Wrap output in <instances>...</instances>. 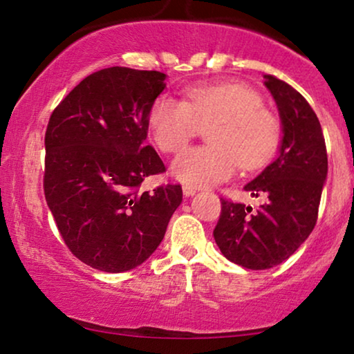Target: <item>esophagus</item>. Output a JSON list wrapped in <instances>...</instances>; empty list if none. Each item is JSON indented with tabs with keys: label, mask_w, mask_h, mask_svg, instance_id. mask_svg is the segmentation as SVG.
Instances as JSON below:
<instances>
[{
	"label": "esophagus",
	"mask_w": 354,
	"mask_h": 354,
	"mask_svg": "<svg viewBox=\"0 0 354 354\" xmlns=\"http://www.w3.org/2000/svg\"><path fill=\"white\" fill-rule=\"evenodd\" d=\"M182 190H183V195H185V196H192V195H195V193H196V188L192 187V185H183Z\"/></svg>",
	"instance_id": "34e87169"
}]
</instances>
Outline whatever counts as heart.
I'll use <instances>...</instances> for the list:
<instances>
[{"mask_svg":"<svg viewBox=\"0 0 354 354\" xmlns=\"http://www.w3.org/2000/svg\"><path fill=\"white\" fill-rule=\"evenodd\" d=\"M185 101L161 95L149 111V129L159 149L174 153L209 125V145L180 151L172 174L195 187L216 185L234 176L239 164L253 171L269 161L279 145V119L264 108L258 91L241 84L185 88Z\"/></svg>","mask_w":354,"mask_h":354,"instance_id":"heart-1","label":"heart"}]
</instances>
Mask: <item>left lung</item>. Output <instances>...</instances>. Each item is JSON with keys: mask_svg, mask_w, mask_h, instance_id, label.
I'll return each mask as SVG.
<instances>
[{"mask_svg": "<svg viewBox=\"0 0 354 354\" xmlns=\"http://www.w3.org/2000/svg\"><path fill=\"white\" fill-rule=\"evenodd\" d=\"M266 77L282 119L279 156L245 190L264 198L258 209L221 198L212 235L222 254L241 268L261 270L288 259L317 222L327 177L326 140L308 101L285 82Z\"/></svg>", "mask_w": 354, "mask_h": 354, "instance_id": "left-lung-1", "label": "left lung"}]
</instances>
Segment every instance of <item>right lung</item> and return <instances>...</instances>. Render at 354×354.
I'll return each mask as SVG.
<instances>
[{
  "label": "right lung",
  "mask_w": 354,
  "mask_h": 354,
  "mask_svg": "<svg viewBox=\"0 0 354 354\" xmlns=\"http://www.w3.org/2000/svg\"><path fill=\"white\" fill-rule=\"evenodd\" d=\"M166 74L108 67L85 77L53 111L43 190L71 253L104 272H125L154 253L182 203L178 183L143 192L166 172L148 135Z\"/></svg>",
  "instance_id": "right-lung-1"
}]
</instances>
